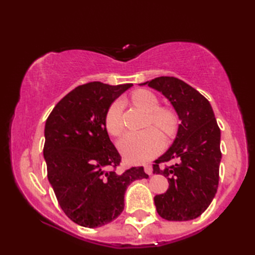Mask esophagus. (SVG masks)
I'll use <instances>...</instances> for the list:
<instances>
[{
  "label": "esophagus",
  "instance_id": "obj_1",
  "mask_svg": "<svg viewBox=\"0 0 255 255\" xmlns=\"http://www.w3.org/2000/svg\"><path fill=\"white\" fill-rule=\"evenodd\" d=\"M144 172L147 173L148 175H152V166H151L150 164L144 165Z\"/></svg>",
  "mask_w": 255,
  "mask_h": 255
}]
</instances>
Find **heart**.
<instances>
[{"mask_svg": "<svg viewBox=\"0 0 255 255\" xmlns=\"http://www.w3.org/2000/svg\"><path fill=\"white\" fill-rule=\"evenodd\" d=\"M132 102L149 113L148 124L152 123L166 133H171L174 128V118L166 110H161L155 95L147 90L136 91L131 95ZM124 103L122 100L113 102L105 114V127L112 136H119L123 132L122 121ZM163 137L155 128H148L142 131L127 132L118 141L121 153L128 163L140 164L152 159L163 148Z\"/></svg>", "mask_w": 255, "mask_h": 255, "instance_id": "b5f03b06", "label": "heart"}]
</instances>
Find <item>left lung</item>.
Listing matches in <instances>:
<instances>
[{
  "instance_id": "1",
  "label": "left lung",
  "mask_w": 255,
  "mask_h": 255,
  "mask_svg": "<svg viewBox=\"0 0 255 255\" xmlns=\"http://www.w3.org/2000/svg\"><path fill=\"white\" fill-rule=\"evenodd\" d=\"M161 92L177 114L176 138L154 161L153 173L164 175L169 188L155 195L156 211L163 219L186 221L199 217L217 193L221 161L220 129L208 100L184 81L160 77L141 83ZM174 159L175 164L164 166Z\"/></svg>"
}]
</instances>
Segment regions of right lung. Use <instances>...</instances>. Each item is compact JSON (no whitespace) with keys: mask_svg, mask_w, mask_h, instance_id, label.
Here are the masks:
<instances>
[{"mask_svg":"<svg viewBox=\"0 0 255 255\" xmlns=\"http://www.w3.org/2000/svg\"><path fill=\"white\" fill-rule=\"evenodd\" d=\"M131 86L80 85L58 103L46 121L48 180L64 214L86 228L115 220L124 210L129 184L149 177L142 166L118 174L122 156L105 127L108 107Z\"/></svg>","mask_w":255,"mask_h":255,"instance_id":"1","label":"right lung"}]
</instances>
